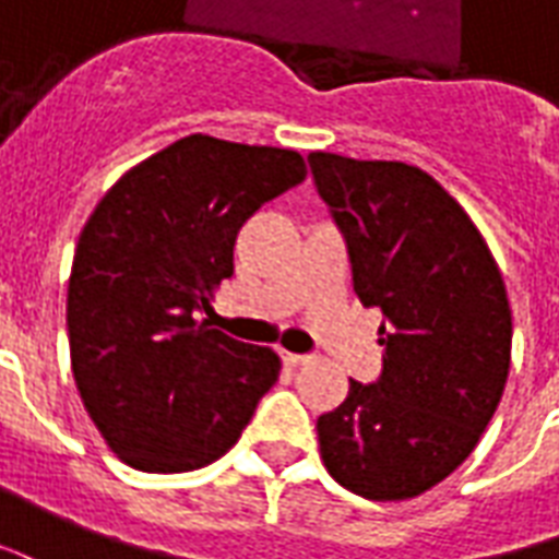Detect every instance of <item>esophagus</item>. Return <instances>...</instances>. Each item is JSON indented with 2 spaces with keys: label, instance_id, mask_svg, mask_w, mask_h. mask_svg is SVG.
<instances>
[{
  "label": "esophagus",
  "instance_id": "esophagus-1",
  "mask_svg": "<svg viewBox=\"0 0 559 559\" xmlns=\"http://www.w3.org/2000/svg\"><path fill=\"white\" fill-rule=\"evenodd\" d=\"M283 360L288 366H309V364H312V357H309V354H283Z\"/></svg>",
  "mask_w": 559,
  "mask_h": 559
}]
</instances>
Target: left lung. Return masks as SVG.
Returning <instances> with one entry per match:
<instances>
[{"instance_id": "1", "label": "left lung", "mask_w": 559, "mask_h": 559, "mask_svg": "<svg viewBox=\"0 0 559 559\" xmlns=\"http://www.w3.org/2000/svg\"><path fill=\"white\" fill-rule=\"evenodd\" d=\"M309 169L384 321V369L319 417L328 474L369 500H408L474 452L503 396L512 309L474 219L429 173L312 151Z\"/></svg>"}]
</instances>
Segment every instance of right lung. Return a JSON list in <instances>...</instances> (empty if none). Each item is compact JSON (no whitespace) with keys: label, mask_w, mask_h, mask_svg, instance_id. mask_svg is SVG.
Masks as SVG:
<instances>
[{"label":"right lung","mask_w":559,"mask_h":559,"mask_svg":"<svg viewBox=\"0 0 559 559\" xmlns=\"http://www.w3.org/2000/svg\"><path fill=\"white\" fill-rule=\"evenodd\" d=\"M307 178L297 151L193 133L109 187L68 283L80 399L121 462L181 474L238 443L280 357L199 319L235 271L240 226Z\"/></svg>","instance_id":"1"}]
</instances>
